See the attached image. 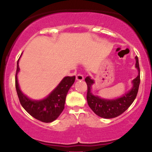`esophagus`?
I'll use <instances>...</instances> for the list:
<instances>
[{"label":"esophagus","mask_w":152,"mask_h":152,"mask_svg":"<svg viewBox=\"0 0 152 152\" xmlns=\"http://www.w3.org/2000/svg\"><path fill=\"white\" fill-rule=\"evenodd\" d=\"M76 81H83V76L81 74H78L76 75Z\"/></svg>","instance_id":"esophagus-1"}]
</instances>
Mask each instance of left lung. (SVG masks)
<instances>
[{"instance_id":"obj_1","label":"left lung","mask_w":152,"mask_h":152,"mask_svg":"<svg viewBox=\"0 0 152 152\" xmlns=\"http://www.w3.org/2000/svg\"><path fill=\"white\" fill-rule=\"evenodd\" d=\"M135 67L138 70V76L132 81V88L125 93L119 98L113 99H106L101 98L99 96H95L92 94L91 88L94 80L90 76L85 78L88 91H87L86 99L88 106L92 111L97 116L104 118H112L123 114L134 102L137 97L139 83H140V69H139V59L135 57Z\"/></svg>"}]
</instances>
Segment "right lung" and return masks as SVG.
Returning a JSON list of instances; mask_svg holds the SVG:
<instances>
[{
  "label": "right lung",
  "instance_id": "add662e5",
  "mask_svg": "<svg viewBox=\"0 0 152 152\" xmlns=\"http://www.w3.org/2000/svg\"><path fill=\"white\" fill-rule=\"evenodd\" d=\"M20 58L17 62L15 88L20 104L31 116L36 119L45 123L53 121L60 116L64 110L66 95L69 88L74 84L76 77L75 76H66L46 98L41 100H33L23 93L19 86L17 76L20 71L18 66Z\"/></svg>",
  "mask_w": 152,
  "mask_h": 152
}]
</instances>
